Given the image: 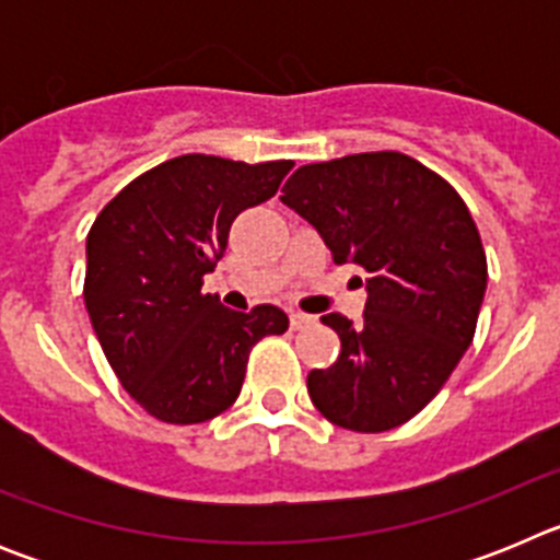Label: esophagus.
Returning <instances> with one entry per match:
<instances>
[{
    "label": "esophagus",
    "mask_w": 560,
    "mask_h": 560,
    "mask_svg": "<svg viewBox=\"0 0 560 560\" xmlns=\"http://www.w3.org/2000/svg\"><path fill=\"white\" fill-rule=\"evenodd\" d=\"M289 319H291V328H294V330H300V328H308V325L314 323V316H308V314H300V311H294V314H291Z\"/></svg>",
    "instance_id": "1"
}]
</instances>
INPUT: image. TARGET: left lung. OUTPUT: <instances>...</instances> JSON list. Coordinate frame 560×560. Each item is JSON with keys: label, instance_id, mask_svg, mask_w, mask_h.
Wrapping results in <instances>:
<instances>
[{"label": "left lung", "instance_id": "8db88e82", "mask_svg": "<svg viewBox=\"0 0 560 560\" xmlns=\"http://www.w3.org/2000/svg\"><path fill=\"white\" fill-rule=\"evenodd\" d=\"M280 199L336 264L368 271L364 319L323 316L341 350L328 370L308 373L314 407L350 432L407 423L474 339L488 264L471 212L448 182L398 151L296 167Z\"/></svg>", "mask_w": 560, "mask_h": 560}]
</instances>
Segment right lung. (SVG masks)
Wrapping results in <instances>:
<instances>
[{
  "mask_svg": "<svg viewBox=\"0 0 560 560\" xmlns=\"http://www.w3.org/2000/svg\"><path fill=\"white\" fill-rule=\"evenodd\" d=\"M291 167L185 153L122 187L89 230V319L126 393L156 420L185 427L230 409L252 345L289 328L277 305L230 311L201 280L232 221L271 199Z\"/></svg>",
  "mask_w": 560,
  "mask_h": 560,
  "instance_id": "1",
  "label": "right lung"
}]
</instances>
